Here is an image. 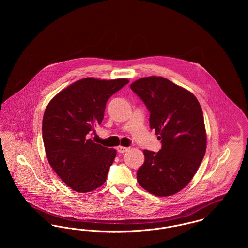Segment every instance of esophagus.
<instances>
[{
  "mask_svg": "<svg viewBox=\"0 0 248 248\" xmlns=\"http://www.w3.org/2000/svg\"><path fill=\"white\" fill-rule=\"evenodd\" d=\"M128 151V148L127 147H124V146H118L117 147V152L122 154V153H125Z\"/></svg>",
  "mask_w": 248,
  "mask_h": 248,
  "instance_id": "obj_1",
  "label": "esophagus"
}]
</instances>
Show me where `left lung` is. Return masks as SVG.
Returning a JSON list of instances; mask_svg holds the SVG:
<instances>
[{
  "label": "left lung",
  "instance_id": "obj_1",
  "mask_svg": "<svg viewBox=\"0 0 248 248\" xmlns=\"http://www.w3.org/2000/svg\"><path fill=\"white\" fill-rule=\"evenodd\" d=\"M130 87L150 111V128L162 143L157 153L143 151L138 181L155 196L174 195L191 181L205 155L202 107L192 93L164 77H144Z\"/></svg>",
  "mask_w": 248,
  "mask_h": 248
}]
</instances>
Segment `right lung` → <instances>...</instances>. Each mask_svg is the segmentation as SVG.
Here are the masks:
<instances>
[{
	"label": "right lung",
	"mask_w": 248,
	"mask_h": 248,
	"mask_svg": "<svg viewBox=\"0 0 248 248\" xmlns=\"http://www.w3.org/2000/svg\"><path fill=\"white\" fill-rule=\"evenodd\" d=\"M128 83L126 78H84L61 91L46 108L42 132L48 163L76 192H91L106 181L116 150L90 137L103 120L108 99Z\"/></svg>",
	"instance_id": "obj_1"
}]
</instances>
